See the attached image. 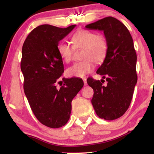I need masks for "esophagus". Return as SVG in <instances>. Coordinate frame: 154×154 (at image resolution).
<instances>
[{
	"instance_id": "esophagus-1",
	"label": "esophagus",
	"mask_w": 154,
	"mask_h": 154,
	"mask_svg": "<svg viewBox=\"0 0 154 154\" xmlns=\"http://www.w3.org/2000/svg\"><path fill=\"white\" fill-rule=\"evenodd\" d=\"M83 83H84V85H86L88 84V83H87V79H86V78H83Z\"/></svg>"
}]
</instances>
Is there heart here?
<instances>
[{"label": "heart", "mask_w": 154, "mask_h": 154, "mask_svg": "<svg viewBox=\"0 0 154 154\" xmlns=\"http://www.w3.org/2000/svg\"><path fill=\"white\" fill-rule=\"evenodd\" d=\"M70 44L62 42L58 46V54L64 62H71L75 49H83L82 59L84 60L78 62L69 67L66 75L70 77L82 78L93 71L96 63H100L105 60L107 52V41L102 34H95L93 32L81 30L74 34Z\"/></svg>", "instance_id": "obj_1"}]
</instances>
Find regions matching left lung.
Masks as SVG:
<instances>
[{"instance_id": "left-lung-1", "label": "left lung", "mask_w": 154, "mask_h": 154, "mask_svg": "<svg viewBox=\"0 0 154 154\" xmlns=\"http://www.w3.org/2000/svg\"><path fill=\"white\" fill-rule=\"evenodd\" d=\"M85 28L103 30L107 41L105 59L96 71L107 83L103 85L104 79L92 77L87 82L94 90L92 104L96 115L106 120H113L128 109L137 82L133 40L126 26L113 17H105Z\"/></svg>"}]
</instances>
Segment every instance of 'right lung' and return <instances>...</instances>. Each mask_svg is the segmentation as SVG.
I'll return each mask as SVG.
<instances>
[{"instance_id": "obj_1", "label": "right lung", "mask_w": 154, "mask_h": 154, "mask_svg": "<svg viewBox=\"0 0 154 154\" xmlns=\"http://www.w3.org/2000/svg\"><path fill=\"white\" fill-rule=\"evenodd\" d=\"M76 25L61 28L49 24L35 28L22 46L21 70L24 75L26 96L36 119L45 126L58 128L66 124L71 113V102L83 86L79 78H62L64 72L58 42Z\"/></svg>"}]
</instances>
